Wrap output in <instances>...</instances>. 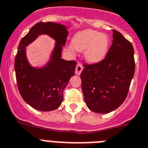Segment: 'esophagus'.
Here are the masks:
<instances>
[{
  "label": "esophagus",
  "mask_w": 148,
  "mask_h": 148,
  "mask_svg": "<svg viewBox=\"0 0 148 148\" xmlns=\"http://www.w3.org/2000/svg\"><path fill=\"white\" fill-rule=\"evenodd\" d=\"M83 68H83L82 64L80 63H77L76 66V69H75V74H76V75H80V73L82 72Z\"/></svg>",
  "instance_id": "34e87169"
}]
</instances>
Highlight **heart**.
I'll use <instances>...</instances> for the list:
<instances>
[{"label":"heart","instance_id":"heart-1","mask_svg":"<svg viewBox=\"0 0 148 148\" xmlns=\"http://www.w3.org/2000/svg\"><path fill=\"white\" fill-rule=\"evenodd\" d=\"M72 46L78 51H85V58L91 63L104 59L108 51L109 39L106 35L93 29H85L74 35Z\"/></svg>","mask_w":148,"mask_h":148}]
</instances>
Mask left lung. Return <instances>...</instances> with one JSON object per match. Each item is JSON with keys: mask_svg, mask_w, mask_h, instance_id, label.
Instances as JSON below:
<instances>
[{"mask_svg": "<svg viewBox=\"0 0 148 148\" xmlns=\"http://www.w3.org/2000/svg\"><path fill=\"white\" fill-rule=\"evenodd\" d=\"M112 36L105 58L93 64H84L80 74L85 103L97 113H108L122 105L134 74L132 43L115 29Z\"/></svg>", "mask_w": 148, "mask_h": 148, "instance_id": "1", "label": "left lung"}]
</instances>
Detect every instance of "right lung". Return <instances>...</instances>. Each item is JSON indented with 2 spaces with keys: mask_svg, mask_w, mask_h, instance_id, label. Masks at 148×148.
I'll list each match as a JSON object with an SVG mask.
<instances>
[{
  "mask_svg": "<svg viewBox=\"0 0 148 148\" xmlns=\"http://www.w3.org/2000/svg\"><path fill=\"white\" fill-rule=\"evenodd\" d=\"M41 34H49L56 43L49 63L42 69L32 68L26 58L25 47ZM68 35L64 25L39 22L20 41L14 64L18 90L25 102L35 109L51 111L63 101L64 90L74 75L77 64L75 61L61 58Z\"/></svg>",
  "mask_w": 148,
  "mask_h": 148,
  "instance_id": "1",
  "label": "right lung"
}]
</instances>
